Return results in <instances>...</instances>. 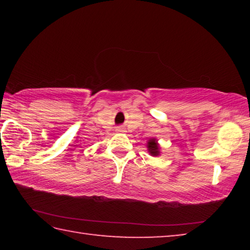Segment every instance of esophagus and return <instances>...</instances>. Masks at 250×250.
<instances>
[{
    "label": "esophagus",
    "instance_id": "obj_1",
    "mask_svg": "<svg viewBox=\"0 0 250 250\" xmlns=\"http://www.w3.org/2000/svg\"><path fill=\"white\" fill-rule=\"evenodd\" d=\"M117 131H118V132H124V129H122V128H118Z\"/></svg>",
    "mask_w": 250,
    "mask_h": 250
}]
</instances>
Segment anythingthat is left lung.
Masks as SVG:
<instances>
[{
	"label": "left lung",
	"instance_id": "8db88e82",
	"mask_svg": "<svg viewBox=\"0 0 250 250\" xmlns=\"http://www.w3.org/2000/svg\"><path fill=\"white\" fill-rule=\"evenodd\" d=\"M146 147H147V152H149V154L152 156H159L161 154V147L158 140H156L155 138H152L147 140Z\"/></svg>",
	"mask_w": 250,
	"mask_h": 250
}]
</instances>
